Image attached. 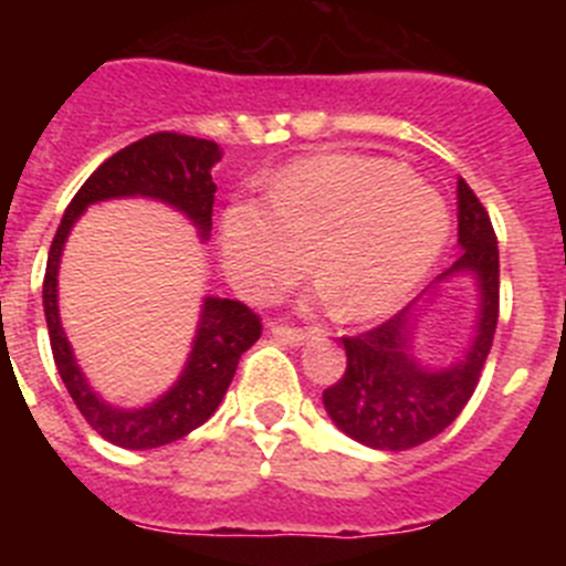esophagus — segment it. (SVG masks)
Returning a JSON list of instances; mask_svg holds the SVG:
<instances>
[{
    "label": "esophagus",
    "mask_w": 566,
    "mask_h": 566,
    "mask_svg": "<svg viewBox=\"0 0 566 566\" xmlns=\"http://www.w3.org/2000/svg\"><path fill=\"white\" fill-rule=\"evenodd\" d=\"M269 334L286 345H303L308 339V334L303 332V328H289V326H272L269 328Z\"/></svg>",
    "instance_id": "obj_1"
}]
</instances>
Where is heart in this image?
<instances>
[{"instance_id":"obj_1","label":"heart","mask_w":566,"mask_h":566,"mask_svg":"<svg viewBox=\"0 0 566 566\" xmlns=\"http://www.w3.org/2000/svg\"><path fill=\"white\" fill-rule=\"evenodd\" d=\"M451 232L442 195L399 164L326 153L274 175L266 201L221 214V263L249 300H266L312 269L345 319L397 312L433 272Z\"/></svg>"}]
</instances>
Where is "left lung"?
Masks as SVG:
<instances>
[{
    "instance_id": "8db88e82",
    "label": "left lung",
    "mask_w": 566,
    "mask_h": 566,
    "mask_svg": "<svg viewBox=\"0 0 566 566\" xmlns=\"http://www.w3.org/2000/svg\"><path fill=\"white\" fill-rule=\"evenodd\" d=\"M457 218L462 254L439 274L424 300L444 280L462 274L473 280L476 319L462 352L451 363L419 357L422 306L402 308L359 337H343L348 365L343 379L323 391V405L339 431L365 448L408 451L439 437L476 391L499 319V247L488 212L462 178L457 184Z\"/></svg>"
}]
</instances>
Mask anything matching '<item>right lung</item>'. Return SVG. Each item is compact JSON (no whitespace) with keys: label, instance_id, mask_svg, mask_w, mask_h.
<instances>
[{"label":"right lung","instance_id":"obj_1","mask_svg":"<svg viewBox=\"0 0 566 566\" xmlns=\"http://www.w3.org/2000/svg\"><path fill=\"white\" fill-rule=\"evenodd\" d=\"M221 147L207 138L178 133H155L118 149L113 158L90 175L76 198L64 209L44 272V319H48L50 348L56 359L59 377L70 391L90 428L107 442L127 451H149L187 437L201 428L214 411L238 371L240 354L249 352L260 339V317L238 300L203 297L201 317L195 326L192 348L181 374L158 399L138 408H122L102 397L87 382L73 345L59 317V263L73 223L87 207L118 198H149L181 212L198 238L212 234L214 181L212 167L221 161Z\"/></svg>","mask_w":566,"mask_h":566}]
</instances>
